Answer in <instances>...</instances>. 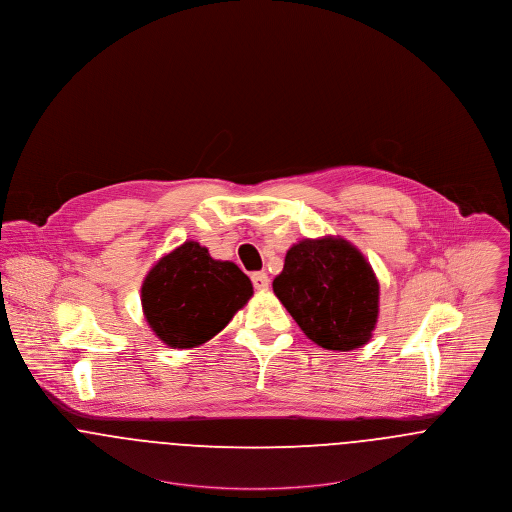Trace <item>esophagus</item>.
<instances>
[{"label": "esophagus", "mask_w": 512, "mask_h": 512, "mask_svg": "<svg viewBox=\"0 0 512 512\" xmlns=\"http://www.w3.org/2000/svg\"><path fill=\"white\" fill-rule=\"evenodd\" d=\"M251 282H253L255 290H259V292L269 290V284H271L267 272H253V274H251Z\"/></svg>", "instance_id": "34e87169"}]
</instances>
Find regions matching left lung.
Returning a JSON list of instances; mask_svg holds the SVG:
<instances>
[{"mask_svg": "<svg viewBox=\"0 0 512 512\" xmlns=\"http://www.w3.org/2000/svg\"><path fill=\"white\" fill-rule=\"evenodd\" d=\"M272 290L309 340L348 352L369 342L379 317V282L360 249L325 236L292 245Z\"/></svg>", "mask_w": 512, "mask_h": 512, "instance_id": "1", "label": "left lung"}]
</instances>
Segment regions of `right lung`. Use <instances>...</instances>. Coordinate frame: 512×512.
<instances>
[{
    "label": "right lung",
    "mask_w": 512,
    "mask_h": 512,
    "mask_svg": "<svg viewBox=\"0 0 512 512\" xmlns=\"http://www.w3.org/2000/svg\"><path fill=\"white\" fill-rule=\"evenodd\" d=\"M253 296L247 274L216 261L197 241H185L152 267L143 288V313L170 348H195L222 331Z\"/></svg>",
    "instance_id": "add662e5"
}]
</instances>
